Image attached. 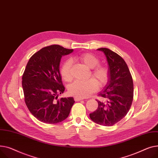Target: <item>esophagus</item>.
I'll return each mask as SVG.
<instances>
[{
	"label": "esophagus",
	"instance_id": "1",
	"mask_svg": "<svg viewBox=\"0 0 158 158\" xmlns=\"http://www.w3.org/2000/svg\"><path fill=\"white\" fill-rule=\"evenodd\" d=\"M74 99H75V101H79L83 100V98H79V97L75 96V98H74Z\"/></svg>",
	"mask_w": 158,
	"mask_h": 158
}]
</instances>
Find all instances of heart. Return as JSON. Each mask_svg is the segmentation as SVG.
<instances>
[{
	"mask_svg": "<svg viewBox=\"0 0 158 158\" xmlns=\"http://www.w3.org/2000/svg\"><path fill=\"white\" fill-rule=\"evenodd\" d=\"M77 58L89 68L92 69L91 71L92 77L97 81L99 85L103 86L106 84L109 78V70L104 66H97L99 64V60L98 57L90 53H85L79 55ZM71 65V61L67 60L64 62L61 68V76L66 81H69L72 79ZM94 80L91 78L86 81L77 80L74 81L68 87L69 93L81 98L90 96L98 89L96 81Z\"/></svg>",
	"mask_w": 158,
	"mask_h": 158,
	"instance_id": "heart-1",
	"label": "heart"
}]
</instances>
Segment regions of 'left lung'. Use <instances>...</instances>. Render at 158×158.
<instances>
[{
	"instance_id": "obj_1",
	"label": "left lung",
	"mask_w": 158,
	"mask_h": 158,
	"mask_svg": "<svg viewBox=\"0 0 158 158\" xmlns=\"http://www.w3.org/2000/svg\"><path fill=\"white\" fill-rule=\"evenodd\" d=\"M106 58L109 78L99 96L105 101H98V107L89 114L96 124L113 126L123 119L129 112L133 99V82L124 60L114 52L106 48H98Z\"/></svg>"
}]
</instances>
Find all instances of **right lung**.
I'll return each instance as SVG.
<instances>
[{
  "mask_svg": "<svg viewBox=\"0 0 158 158\" xmlns=\"http://www.w3.org/2000/svg\"><path fill=\"white\" fill-rule=\"evenodd\" d=\"M73 52L57 44L43 48L28 62L22 77L25 104L30 112L40 121L56 124L66 119L75 103L73 97L62 98L63 94L59 71L62 56Z\"/></svg>",
  "mask_w": 158,
  "mask_h": 158,
  "instance_id": "obj_1",
  "label": "right lung"
}]
</instances>
